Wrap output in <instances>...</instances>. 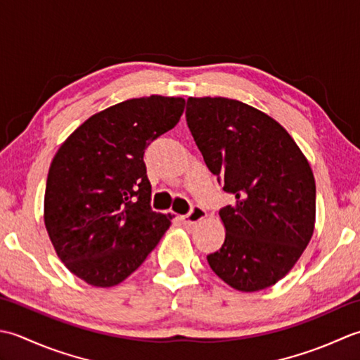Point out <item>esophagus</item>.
<instances>
[{
	"mask_svg": "<svg viewBox=\"0 0 360 360\" xmlns=\"http://www.w3.org/2000/svg\"><path fill=\"white\" fill-rule=\"evenodd\" d=\"M205 216H207V211H205L202 207H199V205H194L188 214L181 217V221L185 225H194L199 221H202Z\"/></svg>",
	"mask_w": 360,
	"mask_h": 360,
	"instance_id": "34e87169",
	"label": "esophagus"
}]
</instances>
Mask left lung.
I'll return each mask as SVG.
<instances>
[{
    "instance_id": "obj_1",
    "label": "left lung",
    "mask_w": 360,
    "mask_h": 360,
    "mask_svg": "<svg viewBox=\"0 0 360 360\" xmlns=\"http://www.w3.org/2000/svg\"><path fill=\"white\" fill-rule=\"evenodd\" d=\"M186 122L205 165L234 195L221 208L225 242L207 256L242 292L270 288L295 266L315 222V180L303 152L275 120L244 102L189 98Z\"/></svg>"
}]
</instances>
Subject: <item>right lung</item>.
<instances>
[{
	"label": "right lung",
	"instance_id": "obj_1",
	"mask_svg": "<svg viewBox=\"0 0 360 360\" xmlns=\"http://www.w3.org/2000/svg\"><path fill=\"white\" fill-rule=\"evenodd\" d=\"M185 99L120 102L88 118L51 163L45 225L71 274L112 288L134 274L171 225L150 207L144 150L179 122Z\"/></svg>",
	"mask_w": 360,
	"mask_h": 360
}]
</instances>
